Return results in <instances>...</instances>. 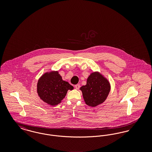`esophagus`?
Listing matches in <instances>:
<instances>
[{"label": "esophagus", "instance_id": "obj_1", "mask_svg": "<svg viewBox=\"0 0 152 152\" xmlns=\"http://www.w3.org/2000/svg\"><path fill=\"white\" fill-rule=\"evenodd\" d=\"M75 88L76 89H79L80 88V84H76V85H75Z\"/></svg>", "mask_w": 152, "mask_h": 152}]
</instances>
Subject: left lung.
<instances>
[{"label": "left lung", "mask_w": 152, "mask_h": 152, "mask_svg": "<svg viewBox=\"0 0 152 152\" xmlns=\"http://www.w3.org/2000/svg\"><path fill=\"white\" fill-rule=\"evenodd\" d=\"M80 89L87 105L96 107L106 100L110 91V84L100 73L94 72L87 79V84Z\"/></svg>", "instance_id": "1"}]
</instances>
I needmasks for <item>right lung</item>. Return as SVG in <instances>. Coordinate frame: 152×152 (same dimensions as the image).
<instances>
[{
    "instance_id": "add662e5",
    "label": "right lung",
    "mask_w": 152,
    "mask_h": 152,
    "mask_svg": "<svg viewBox=\"0 0 152 152\" xmlns=\"http://www.w3.org/2000/svg\"><path fill=\"white\" fill-rule=\"evenodd\" d=\"M73 87L63 81L57 72L45 73L39 80L37 90L42 100L51 105H58L65 97L68 90Z\"/></svg>"
}]
</instances>
